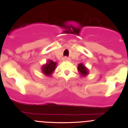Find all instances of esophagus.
<instances>
[{
	"label": "esophagus",
	"instance_id": "obj_1",
	"mask_svg": "<svg viewBox=\"0 0 128 128\" xmlns=\"http://www.w3.org/2000/svg\"><path fill=\"white\" fill-rule=\"evenodd\" d=\"M64 60H68V58H67V57H64Z\"/></svg>",
	"mask_w": 128,
	"mask_h": 128
}]
</instances>
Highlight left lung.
<instances>
[{
  "mask_svg": "<svg viewBox=\"0 0 128 128\" xmlns=\"http://www.w3.org/2000/svg\"><path fill=\"white\" fill-rule=\"evenodd\" d=\"M78 70L82 76H86L88 74V70L82 64H80L78 66Z\"/></svg>",
  "mask_w": 128,
  "mask_h": 128,
  "instance_id": "obj_1",
  "label": "left lung"
}]
</instances>
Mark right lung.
<instances>
[{
	"mask_svg": "<svg viewBox=\"0 0 128 128\" xmlns=\"http://www.w3.org/2000/svg\"><path fill=\"white\" fill-rule=\"evenodd\" d=\"M57 63L52 61V60H48L46 64H44L42 67L41 70L42 73L45 76H50L52 73L56 70Z\"/></svg>",
	"mask_w": 128,
	"mask_h": 128,
	"instance_id": "1",
	"label": "right lung"
}]
</instances>
